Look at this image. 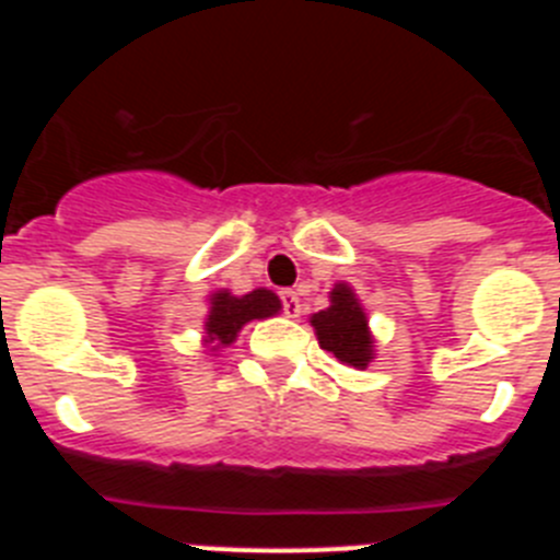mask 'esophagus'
Here are the masks:
<instances>
[{
  "label": "esophagus",
  "instance_id": "1",
  "mask_svg": "<svg viewBox=\"0 0 560 560\" xmlns=\"http://www.w3.org/2000/svg\"><path fill=\"white\" fill-rule=\"evenodd\" d=\"M280 300H283V314L285 316H291V319H294V316H300L303 305H300V296H296V291L283 289V291H280Z\"/></svg>",
  "mask_w": 560,
  "mask_h": 560
}]
</instances>
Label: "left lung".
Instances as JSON below:
<instances>
[{
    "mask_svg": "<svg viewBox=\"0 0 560 560\" xmlns=\"http://www.w3.org/2000/svg\"><path fill=\"white\" fill-rule=\"evenodd\" d=\"M319 348L334 353L341 364L364 370L375 355V341L368 328V314L348 283H336L330 305L311 316Z\"/></svg>",
    "mask_w": 560,
    "mask_h": 560,
    "instance_id": "left-lung-1",
    "label": "left lung"
}]
</instances>
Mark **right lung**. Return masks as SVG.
Returning a JSON list of instances; mask_svg holds the SVG:
<instances>
[{"label":"right lung","instance_id":"1","mask_svg":"<svg viewBox=\"0 0 560 560\" xmlns=\"http://www.w3.org/2000/svg\"><path fill=\"white\" fill-rule=\"evenodd\" d=\"M280 311V300L275 291L255 289L244 296H235L230 291H215L210 296V314H207L205 334L212 345V350L226 348L237 336V330L244 328L252 319H266Z\"/></svg>","mask_w":560,"mask_h":560}]
</instances>
